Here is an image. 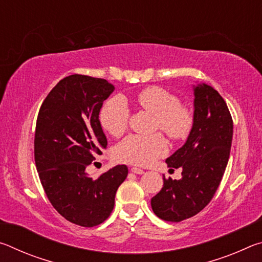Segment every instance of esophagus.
<instances>
[{"label": "esophagus", "mask_w": 262, "mask_h": 262, "mask_svg": "<svg viewBox=\"0 0 262 262\" xmlns=\"http://www.w3.org/2000/svg\"><path fill=\"white\" fill-rule=\"evenodd\" d=\"M130 171L133 172V173H136V174H143L144 171L142 170V168H139V167H132Z\"/></svg>", "instance_id": "obj_1"}]
</instances>
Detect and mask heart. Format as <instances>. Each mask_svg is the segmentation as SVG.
Segmentation results:
<instances>
[{"mask_svg": "<svg viewBox=\"0 0 262 262\" xmlns=\"http://www.w3.org/2000/svg\"><path fill=\"white\" fill-rule=\"evenodd\" d=\"M140 107L154 114L156 127L171 139L179 140L188 134L192 126V114L187 107L179 104V99L170 91L158 86H150L136 97ZM100 122L104 129L114 137L121 136L128 127L129 110L122 97H113L106 101L100 111ZM167 152V144L162 135H129L115 148L119 162L149 165Z\"/></svg>", "mask_w": 262, "mask_h": 262, "instance_id": "obj_1", "label": "heart"}]
</instances>
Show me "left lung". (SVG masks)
Wrapping results in <instances>:
<instances>
[{"instance_id":"8db88e82","label":"left lung","mask_w":262,"mask_h":262,"mask_svg":"<svg viewBox=\"0 0 262 262\" xmlns=\"http://www.w3.org/2000/svg\"><path fill=\"white\" fill-rule=\"evenodd\" d=\"M193 125L183 147L166 159L168 167L183 168L181 179L163 178V188L151 199L159 219L180 222L200 212L214 196L229 161L233 122L222 96L206 83L193 85Z\"/></svg>"}]
</instances>
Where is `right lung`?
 <instances>
[{"label": "right lung", "mask_w": 262, "mask_h": 262, "mask_svg": "<svg viewBox=\"0 0 262 262\" xmlns=\"http://www.w3.org/2000/svg\"><path fill=\"white\" fill-rule=\"evenodd\" d=\"M114 86L103 78L70 75L56 84L39 111L34 161L48 200L60 215L81 227L107 219L128 167L117 165L97 179L85 172L107 140L99 112Z\"/></svg>", "instance_id": "add662e5"}]
</instances>
